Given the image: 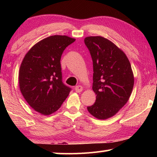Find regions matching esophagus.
I'll return each instance as SVG.
<instances>
[{"label":"esophagus","mask_w":157,"mask_h":157,"mask_svg":"<svg viewBox=\"0 0 157 157\" xmlns=\"http://www.w3.org/2000/svg\"><path fill=\"white\" fill-rule=\"evenodd\" d=\"M82 90H83V88H82V86H80V85H78V86H76L75 87V91L77 93H80L82 91Z\"/></svg>","instance_id":"obj_1"}]
</instances>
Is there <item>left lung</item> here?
Returning a JSON list of instances; mask_svg holds the SVG:
<instances>
[{"label":"left lung","mask_w":157,"mask_h":157,"mask_svg":"<svg viewBox=\"0 0 157 157\" xmlns=\"http://www.w3.org/2000/svg\"><path fill=\"white\" fill-rule=\"evenodd\" d=\"M84 44L93 60L92 89L96 95L95 102L87 109L105 120L115 115L131 95L134 82L131 64L123 50L104 37L87 36Z\"/></svg>","instance_id":"1"}]
</instances>
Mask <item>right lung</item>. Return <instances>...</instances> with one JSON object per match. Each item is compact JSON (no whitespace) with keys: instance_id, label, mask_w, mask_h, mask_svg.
Instances as JSON below:
<instances>
[{"instance_id":"add662e5","label":"right lung","mask_w":157,"mask_h":157,"mask_svg":"<svg viewBox=\"0 0 157 157\" xmlns=\"http://www.w3.org/2000/svg\"><path fill=\"white\" fill-rule=\"evenodd\" d=\"M75 39L65 35L47 37L36 43L21 63L18 82L21 94L32 108L45 116L55 112L71 89L63 83L61 57Z\"/></svg>"}]
</instances>
